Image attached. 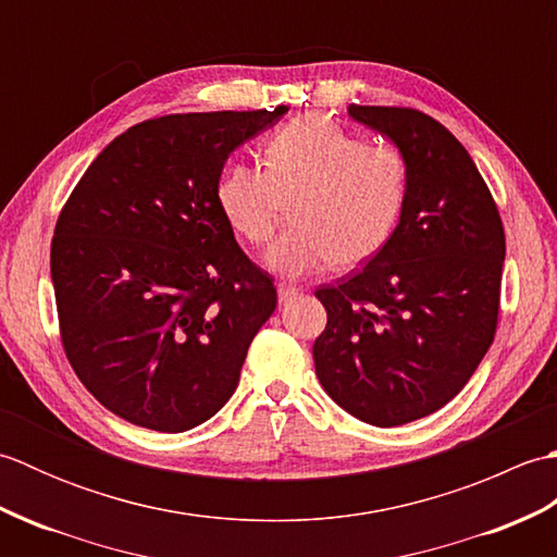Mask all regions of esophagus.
Masks as SVG:
<instances>
[{
    "label": "esophagus",
    "instance_id": "1",
    "mask_svg": "<svg viewBox=\"0 0 557 557\" xmlns=\"http://www.w3.org/2000/svg\"><path fill=\"white\" fill-rule=\"evenodd\" d=\"M297 294H299V287L285 285V282H282V285L277 287V301L280 304H287V301H292L294 297H297Z\"/></svg>",
    "mask_w": 557,
    "mask_h": 557
}]
</instances>
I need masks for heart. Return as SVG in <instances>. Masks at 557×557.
Returning <instances> with one entry per match:
<instances>
[{"label":"heart","mask_w":557,"mask_h":557,"mask_svg":"<svg viewBox=\"0 0 557 557\" xmlns=\"http://www.w3.org/2000/svg\"><path fill=\"white\" fill-rule=\"evenodd\" d=\"M409 194V164L395 146H373L327 114L280 126L265 144V168L232 162L218 182V208L244 242L275 234L285 200L294 224L265 253V265L301 277L327 265L369 263L393 239Z\"/></svg>","instance_id":"heart-1"}]
</instances>
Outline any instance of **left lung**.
I'll use <instances>...</instances> for the list:
<instances>
[{
	"instance_id": "left-lung-1",
	"label": "left lung",
	"mask_w": 557,
	"mask_h": 557,
	"mask_svg": "<svg viewBox=\"0 0 557 557\" xmlns=\"http://www.w3.org/2000/svg\"><path fill=\"white\" fill-rule=\"evenodd\" d=\"M349 116L405 152L409 194L383 251L315 292L327 325L313 361L342 409L389 429L445 407L486 357L505 232L474 160L441 122L373 104H349Z\"/></svg>"
}]
</instances>
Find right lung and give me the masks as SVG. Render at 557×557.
Listing matches in <instances>:
<instances>
[{
    "label": "right lung",
    "instance_id": "add662e5",
    "mask_svg": "<svg viewBox=\"0 0 557 557\" xmlns=\"http://www.w3.org/2000/svg\"><path fill=\"white\" fill-rule=\"evenodd\" d=\"M287 112H194L116 136L59 212L50 272L69 363L104 409L150 431L227 405L277 306L218 208L224 162Z\"/></svg>",
    "mask_w": 557,
    "mask_h": 557
}]
</instances>
